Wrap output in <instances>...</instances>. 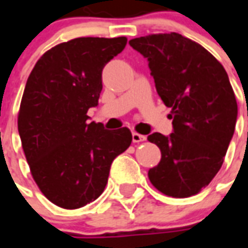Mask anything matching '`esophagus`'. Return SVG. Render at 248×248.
<instances>
[{"instance_id": "1", "label": "esophagus", "mask_w": 248, "mask_h": 248, "mask_svg": "<svg viewBox=\"0 0 248 248\" xmlns=\"http://www.w3.org/2000/svg\"><path fill=\"white\" fill-rule=\"evenodd\" d=\"M145 139H147V136L140 135L138 132H132V141L134 143H140V141H144Z\"/></svg>"}]
</instances>
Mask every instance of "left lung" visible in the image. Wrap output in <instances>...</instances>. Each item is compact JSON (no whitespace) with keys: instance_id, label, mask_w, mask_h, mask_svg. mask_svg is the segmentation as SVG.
<instances>
[{"instance_id":"obj_1","label":"left lung","mask_w":248,"mask_h":248,"mask_svg":"<svg viewBox=\"0 0 248 248\" xmlns=\"http://www.w3.org/2000/svg\"><path fill=\"white\" fill-rule=\"evenodd\" d=\"M128 44L149 62L173 124L170 138L148 136L161 149V161L148 177L166 196H194L219 172L234 134L238 107L227 72L203 46L179 33L149 34Z\"/></svg>"}]
</instances>
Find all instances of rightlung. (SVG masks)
<instances>
[{"instance_id":"1","label":"right lung","mask_w":248,"mask_h":248,"mask_svg":"<svg viewBox=\"0 0 248 248\" xmlns=\"http://www.w3.org/2000/svg\"><path fill=\"white\" fill-rule=\"evenodd\" d=\"M126 44V37L73 38L45 52L27 79L17 113L21 147L37 186L62 208L96 200L113 159L132 141L127 127L109 131L87 122L103 68Z\"/></svg>"}]
</instances>
